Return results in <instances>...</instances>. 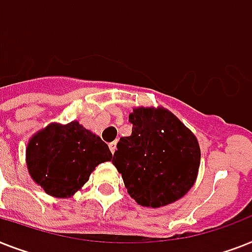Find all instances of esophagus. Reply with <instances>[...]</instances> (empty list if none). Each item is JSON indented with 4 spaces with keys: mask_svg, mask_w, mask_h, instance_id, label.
Segmentation results:
<instances>
[{
    "mask_svg": "<svg viewBox=\"0 0 252 252\" xmlns=\"http://www.w3.org/2000/svg\"><path fill=\"white\" fill-rule=\"evenodd\" d=\"M116 144H118L116 141H112V142H110V144H108V147H110V150H111L112 154H114L116 150Z\"/></svg>",
    "mask_w": 252,
    "mask_h": 252,
    "instance_id": "obj_1",
    "label": "esophagus"
}]
</instances>
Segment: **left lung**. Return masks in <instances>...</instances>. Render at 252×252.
I'll use <instances>...</instances> for the list:
<instances>
[{"label": "left lung", "mask_w": 252, "mask_h": 252, "mask_svg": "<svg viewBox=\"0 0 252 252\" xmlns=\"http://www.w3.org/2000/svg\"><path fill=\"white\" fill-rule=\"evenodd\" d=\"M132 134L122 137L112 164L130 197L145 207H163L188 193L200 163L198 141L164 108H136Z\"/></svg>", "instance_id": "obj_1"}]
</instances>
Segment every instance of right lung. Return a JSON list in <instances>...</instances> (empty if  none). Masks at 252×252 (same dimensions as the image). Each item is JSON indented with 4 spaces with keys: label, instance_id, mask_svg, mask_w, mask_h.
<instances>
[{
    "label": "right lung",
    "instance_id": "right-lung-1",
    "mask_svg": "<svg viewBox=\"0 0 252 252\" xmlns=\"http://www.w3.org/2000/svg\"><path fill=\"white\" fill-rule=\"evenodd\" d=\"M111 158L107 144L77 122L50 124L27 147L31 177L46 193L58 198L72 195L98 164Z\"/></svg>",
    "mask_w": 252,
    "mask_h": 252
}]
</instances>
